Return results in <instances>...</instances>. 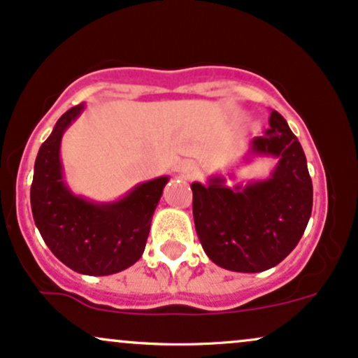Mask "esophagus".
Returning a JSON list of instances; mask_svg holds the SVG:
<instances>
[{
    "mask_svg": "<svg viewBox=\"0 0 358 358\" xmlns=\"http://www.w3.org/2000/svg\"><path fill=\"white\" fill-rule=\"evenodd\" d=\"M179 172L184 176V178L191 179V178H194L196 174H198V167H196L194 164H191V162H184V164H180V166H179Z\"/></svg>",
    "mask_w": 358,
    "mask_h": 358,
    "instance_id": "1",
    "label": "esophagus"
}]
</instances>
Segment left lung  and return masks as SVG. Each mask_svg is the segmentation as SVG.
I'll return each mask as SVG.
<instances>
[{
	"label": "left lung",
	"mask_w": 358,
	"mask_h": 358,
	"mask_svg": "<svg viewBox=\"0 0 358 358\" xmlns=\"http://www.w3.org/2000/svg\"><path fill=\"white\" fill-rule=\"evenodd\" d=\"M271 128L252 140L250 155L279 159L271 178L247 186H224L211 178L192 182V216L204 252L233 272H262L294 250L313 210L306 155L282 115L272 111Z\"/></svg>",
	"instance_id": "1"
}]
</instances>
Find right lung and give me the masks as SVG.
Instances as JSON below:
<instances>
[{"instance_id":"add662e5","label":"right lung","mask_w":358,"mask_h":358,"mask_svg":"<svg viewBox=\"0 0 358 358\" xmlns=\"http://www.w3.org/2000/svg\"><path fill=\"white\" fill-rule=\"evenodd\" d=\"M83 110L84 104L67 110L40 147L30 189L31 213L43 242L60 262L79 274L110 275L142 257L169 178L138 184L115 203H91L72 194L62 178L60 140Z\"/></svg>"}]
</instances>
